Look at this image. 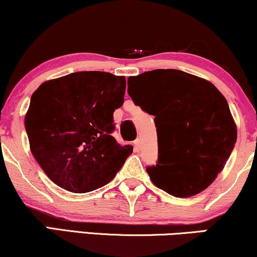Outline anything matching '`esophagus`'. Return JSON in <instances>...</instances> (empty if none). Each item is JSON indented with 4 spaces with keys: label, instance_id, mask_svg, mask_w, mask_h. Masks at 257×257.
<instances>
[{
    "label": "esophagus",
    "instance_id": "esophagus-1",
    "mask_svg": "<svg viewBox=\"0 0 257 257\" xmlns=\"http://www.w3.org/2000/svg\"><path fill=\"white\" fill-rule=\"evenodd\" d=\"M134 146H135L136 151H140V148H141V140L136 139L134 141Z\"/></svg>",
    "mask_w": 257,
    "mask_h": 257
}]
</instances>
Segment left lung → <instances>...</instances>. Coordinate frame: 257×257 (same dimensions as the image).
Masks as SVG:
<instances>
[{"mask_svg":"<svg viewBox=\"0 0 257 257\" xmlns=\"http://www.w3.org/2000/svg\"><path fill=\"white\" fill-rule=\"evenodd\" d=\"M128 82L136 105L155 116L157 166L146 168L153 184L187 198L209 187L225 166L237 140L225 97L212 83L179 70H153Z\"/></svg>","mask_w":257,"mask_h":257,"instance_id":"obj_1","label":"left lung"}]
</instances>
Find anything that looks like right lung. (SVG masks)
I'll list each match as a JSON object with an SVG mask.
<instances>
[{
    "label": "right lung",
    "instance_id": "right-lung-1",
    "mask_svg": "<svg viewBox=\"0 0 257 257\" xmlns=\"http://www.w3.org/2000/svg\"><path fill=\"white\" fill-rule=\"evenodd\" d=\"M125 78L84 71L47 80L32 95L25 117L29 146L47 177L85 193L121 170L133 146L117 144L113 111L124 102Z\"/></svg>",
    "mask_w": 257,
    "mask_h": 257
}]
</instances>
